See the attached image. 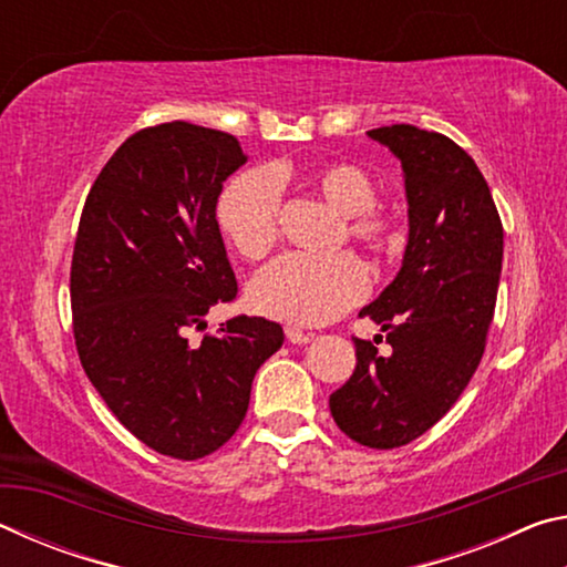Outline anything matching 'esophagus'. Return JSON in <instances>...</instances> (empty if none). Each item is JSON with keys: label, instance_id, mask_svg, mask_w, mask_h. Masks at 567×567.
Instances as JSON below:
<instances>
[{"label": "esophagus", "instance_id": "34e87169", "mask_svg": "<svg viewBox=\"0 0 567 567\" xmlns=\"http://www.w3.org/2000/svg\"><path fill=\"white\" fill-rule=\"evenodd\" d=\"M285 334H287V340H290L292 344H307V342L312 340V332H305L300 328H287Z\"/></svg>", "mask_w": 567, "mask_h": 567}]
</instances>
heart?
<instances>
[{
	"instance_id": "b5f03b06",
	"label": "heart",
	"mask_w": 567,
	"mask_h": 567,
	"mask_svg": "<svg viewBox=\"0 0 567 567\" xmlns=\"http://www.w3.org/2000/svg\"><path fill=\"white\" fill-rule=\"evenodd\" d=\"M285 169H249L229 182L217 203V223L247 260H260L280 237V185ZM310 187L348 217V235L372 255L398 247V227L375 209L378 187L368 172L350 162H328L307 175ZM368 290V275L352 255L318 260L285 255L249 285V305L265 318L322 324L338 318Z\"/></svg>"
}]
</instances>
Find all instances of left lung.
I'll list each match as a JSON object with an SVG mask.
<instances>
[{
    "label": "left lung",
    "mask_w": 567,
    "mask_h": 567,
    "mask_svg": "<svg viewBox=\"0 0 567 567\" xmlns=\"http://www.w3.org/2000/svg\"><path fill=\"white\" fill-rule=\"evenodd\" d=\"M368 137L402 165L408 247L395 280L360 310L392 350L382 358L354 338L358 364L330 395V412L354 443L392 450L433 427L477 370L503 270V223L475 159L445 134L392 124Z\"/></svg>",
    "instance_id": "obj_1"
}]
</instances>
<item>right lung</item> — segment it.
Returning a JSON list of instances; mask_svg holds the SVG:
<instances>
[{"instance_id": "1", "label": "right lung", "mask_w": 567, "mask_h": 567, "mask_svg": "<svg viewBox=\"0 0 567 567\" xmlns=\"http://www.w3.org/2000/svg\"><path fill=\"white\" fill-rule=\"evenodd\" d=\"M245 162L233 134L189 122L140 130L94 179L76 233L82 368L134 437L177 460L215 453L237 433L255 372L285 340L277 322L239 315L187 342L237 292L215 209Z\"/></svg>"}]
</instances>
